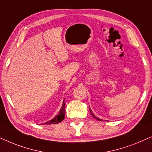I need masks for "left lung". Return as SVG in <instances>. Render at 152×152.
<instances>
[{"mask_svg":"<svg viewBox=\"0 0 152 152\" xmlns=\"http://www.w3.org/2000/svg\"><path fill=\"white\" fill-rule=\"evenodd\" d=\"M89 111H90L91 115H92L93 118H95V119H96V120H99V121H102V120H101V119H99V118H97V117H96V116H95V115H94V114H93V112H92V111H91V109H90V108H89Z\"/></svg>","mask_w":152,"mask_h":152,"instance_id":"obj_1","label":"left lung"}]
</instances>
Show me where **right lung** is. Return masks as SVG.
<instances>
[{
    "label": "right lung",
    "mask_w": 152,
    "mask_h": 152,
    "mask_svg": "<svg viewBox=\"0 0 152 152\" xmlns=\"http://www.w3.org/2000/svg\"><path fill=\"white\" fill-rule=\"evenodd\" d=\"M65 107H66V102H63V105H62L61 107V109L59 111V113L58 114V115L56 116L53 118V119H52L51 120H50L48 122H45L44 124H57L59 123V122H61L62 120L64 119V118H65Z\"/></svg>",
    "instance_id": "add662e5"
}]
</instances>
